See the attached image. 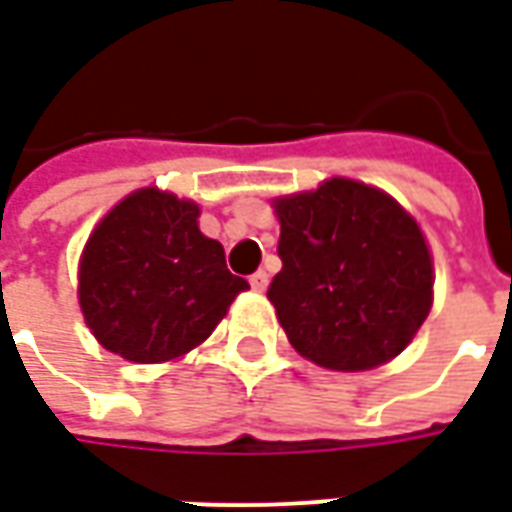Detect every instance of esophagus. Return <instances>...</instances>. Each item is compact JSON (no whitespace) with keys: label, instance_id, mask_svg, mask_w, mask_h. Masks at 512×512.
<instances>
[{"label":"esophagus","instance_id":"esophagus-1","mask_svg":"<svg viewBox=\"0 0 512 512\" xmlns=\"http://www.w3.org/2000/svg\"><path fill=\"white\" fill-rule=\"evenodd\" d=\"M249 285H252V290H257V293H263V290L268 288V274H266V271H255V274L249 277Z\"/></svg>","mask_w":512,"mask_h":512}]
</instances>
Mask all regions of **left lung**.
Returning <instances> with one entry per match:
<instances>
[{
	"label": "left lung",
	"mask_w": 512,
	"mask_h": 512,
	"mask_svg": "<svg viewBox=\"0 0 512 512\" xmlns=\"http://www.w3.org/2000/svg\"><path fill=\"white\" fill-rule=\"evenodd\" d=\"M274 208L282 271L268 301L290 345L345 373L395 359L433 304V263L417 222L389 194L348 178Z\"/></svg>",
	"instance_id": "obj_1"
}]
</instances>
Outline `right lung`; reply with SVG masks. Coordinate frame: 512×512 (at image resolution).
Instances as JSON below:
<instances>
[{
    "mask_svg": "<svg viewBox=\"0 0 512 512\" xmlns=\"http://www.w3.org/2000/svg\"><path fill=\"white\" fill-rule=\"evenodd\" d=\"M200 208L158 189L117 202L79 266L84 321L106 351L153 365L189 354L227 315L244 277L227 271L219 241L197 227Z\"/></svg>",
    "mask_w": 512,
    "mask_h": 512,
    "instance_id": "obj_1",
    "label": "right lung"
}]
</instances>
